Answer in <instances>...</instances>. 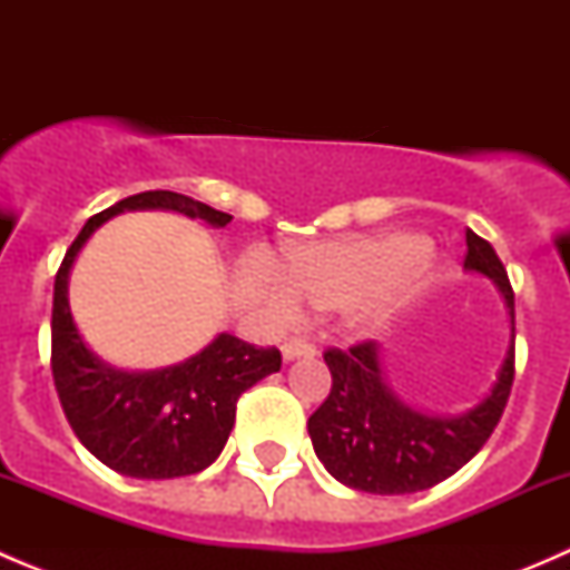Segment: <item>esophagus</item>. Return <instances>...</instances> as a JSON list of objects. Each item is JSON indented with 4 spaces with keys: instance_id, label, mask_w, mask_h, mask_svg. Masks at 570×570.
I'll return each instance as SVG.
<instances>
[{
    "instance_id": "esophagus-1",
    "label": "esophagus",
    "mask_w": 570,
    "mask_h": 570,
    "mask_svg": "<svg viewBox=\"0 0 570 570\" xmlns=\"http://www.w3.org/2000/svg\"><path fill=\"white\" fill-rule=\"evenodd\" d=\"M281 355H284V361L314 358V355H317V347H314L312 342H306V338H289V342H284V347H281Z\"/></svg>"
}]
</instances>
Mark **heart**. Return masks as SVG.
Wrapping results in <instances>:
<instances>
[{
  "label": "heart",
  "mask_w": 570,
  "mask_h": 570,
  "mask_svg": "<svg viewBox=\"0 0 570 570\" xmlns=\"http://www.w3.org/2000/svg\"><path fill=\"white\" fill-rule=\"evenodd\" d=\"M435 278L428 239L413 232H383L358 239L295 245L281 256L278 278L264 284V303L281 317L303 306L338 308L350 336L392 327Z\"/></svg>",
  "instance_id": "obj_1"
}]
</instances>
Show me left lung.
<instances>
[{
	"label": "left lung",
	"mask_w": 570,
	"mask_h": 570,
	"mask_svg": "<svg viewBox=\"0 0 570 570\" xmlns=\"http://www.w3.org/2000/svg\"><path fill=\"white\" fill-rule=\"evenodd\" d=\"M465 273L485 275L510 314V344L491 392L461 413L419 411L389 386L381 344L327 350L333 386L308 419V435L327 474L355 491L416 493L439 485L463 469L491 439L513 386L515 297L504 264L491 243L465 232Z\"/></svg>",
	"instance_id": "obj_1"
}]
</instances>
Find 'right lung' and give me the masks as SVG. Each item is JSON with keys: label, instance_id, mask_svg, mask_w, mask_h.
Listing matches in <instances>:
<instances>
[{"label": "right lung", "instance_id": "right-lung-1", "mask_svg": "<svg viewBox=\"0 0 570 570\" xmlns=\"http://www.w3.org/2000/svg\"><path fill=\"white\" fill-rule=\"evenodd\" d=\"M163 209L223 228L232 215L170 189L129 195L90 217L55 278L51 375L77 439L112 471L137 480L198 474L220 458L239 394L281 370L275 347H253L217 333L200 353L163 370H118L88 347L68 303V278L88 239L124 212Z\"/></svg>", "mask_w": 570, "mask_h": 570}]
</instances>
